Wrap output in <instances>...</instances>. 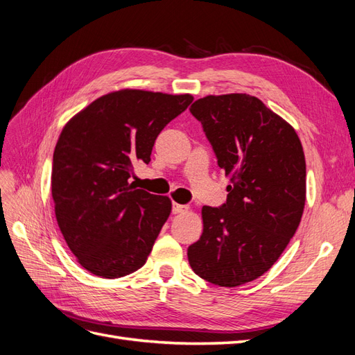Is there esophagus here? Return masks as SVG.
I'll list each match as a JSON object with an SVG mask.
<instances>
[{"label":"esophagus","instance_id":"esophagus-1","mask_svg":"<svg viewBox=\"0 0 355 355\" xmlns=\"http://www.w3.org/2000/svg\"><path fill=\"white\" fill-rule=\"evenodd\" d=\"M189 210L188 205H183V204H178V202H173V207H172V211L175 214H180V213H185Z\"/></svg>","mask_w":355,"mask_h":355}]
</instances>
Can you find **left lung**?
<instances>
[{
  "label": "left lung",
  "instance_id": "8db88e82",
  "mask_svg": "<svg viewBox=\"0 0 355 355\" xmlns=\"http://www.w3.org/2000/svg\"><path fill=\"white\" fill-rule=\"evenodd\" d=\"M217 164L230 178L222 207H202V235L188 248L192 270L234 288L260 277L295 235L305 204V158L289 123L247 94L191 105Z\"/></svg>",
  "mask_w": 355,
  "mask_h": 355
}]
</instances>
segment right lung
Listing matches in <instances>:
<instances>
[{"instance_id": "obj_1", "label": "right lung", "mask_w": 355, "mask_h": 355, "mask_svg": "<svg viewBox=\"0 0 355 355\" xmlns=\"http://www.w3.org/2000/svg\"><path fill=\"white\" fill-rule=\"evenodd\" d=\"M192 95L123 89L103 95L61 130L53 155L55 217L70 251L95 276L141 268L172 211V201L137 189V163L151 162L157 137Z\"/></svg>"}]
</instances>
